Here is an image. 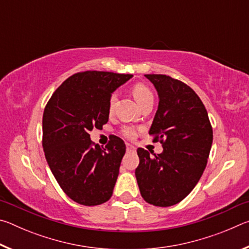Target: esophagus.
I'll return each instance as SVG.
<instances>
[{
  "label": "esophagus",
  "instance_id": "34e87169",
  "mask_svg": "<svg viewBox=\"0 0 249 249\" xmlns=\"http://www.w3.org/2000/svg\"><path fill=\"white\" fill-rule=\"evenodd\" d=\"M126 149H127V151H136V148L130 144H126Z\"/></svg>",
  "mask_w": 249,
  "mask_h": 249
}]
</instances>
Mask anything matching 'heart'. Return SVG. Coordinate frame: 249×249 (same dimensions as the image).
<instances>
[{"mask_svg":"<svg viewBox=\"0 0 249 249\" xmlns=\"http://www.w3.org/2000/svg\"><path fill=\"white\" fill-rule=\"evenodd\" d=\"M132 93L134 95L135 100L137 101L141 107L142 105H144L146 102H148V101L154 100L153 92H151L149 88L144 83H141V82L135 83L132 88ZM116 99H117L116 93H112L109 95L108 103H107V108L109 113L113 111V108H114ZM121 133L124 137L128 138V140H134V138L137 136L138 128L135 127V126H124V127L121 129Z\"/></svg>","mask_w":249,"mask_h":249,"instance_id":"obj_1","label":"heart"}]
</instances>
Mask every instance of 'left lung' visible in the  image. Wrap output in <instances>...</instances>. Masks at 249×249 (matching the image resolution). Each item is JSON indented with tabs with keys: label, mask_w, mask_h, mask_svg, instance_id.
<instances>
[{
	"label": "left lung",
	"mask_w": 249,
	"mask_h": 249,
	"mask_svg": "<svg viewBox=\"0 0 249 249\" xmlns=\"http://www.w3.org/2000/svg\"><path fill=\"white\" fill-rule=\"evenodd\" d=\"M158 92L159 104L149 135L161 154L138 148L135 170L142 196L156 206L182 201L199 182L213 142L212 125L201 99L190 87L166 74H145Z\"/></svg>",
	"instance_id": "left-lung-1"
}]
</instances>
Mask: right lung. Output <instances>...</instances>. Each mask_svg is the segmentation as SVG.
Wrapping results in <instances>:
<instances>
[{
    "label": "right lung",
    "instance_id": "1",
    "mask_svg": "<svg viewBox=\"0 0 249 249\" xmlns=\"http://www.w3.org/2000/svg\"><path fill=\"white\" fill-rule=\"evenodd\" d=\"M132 77L107 71L74 73L53 92L44 109L46 160L60 188L79 204L99 205L113 195L126 146L113 135L102 148L89 133L107 123L109 95Z\"/></svg>",
    "mask_w": 249,
    "mask_h": 249
}]
</instances>
